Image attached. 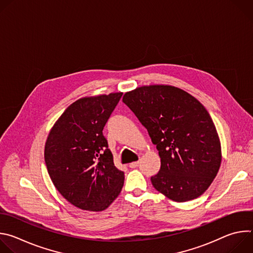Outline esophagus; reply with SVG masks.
<instances>
[{"instance_id":"1","label":"esophagus","mask_w":253,"mask_h":253,"mask_svg":"<svg viewBox=\"0 0 253 253\" xmlns=\"http://www.w3.org/2000/svg\"><path fill=\"white\" fill-rule=\"evenodd\" d=\"M138 165H139V162L136 161V162L130 163V164H129V167H130V168H136V167H138Z\"/></svg>"}]
</instances>
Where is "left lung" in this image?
Instances as JSON below:
<instances>
[{
	"mask_svg": "<svg viewBox=\"0 0 253 253\" xmlns=\"http://www.w3.org/2000/svg\"><path fill=\"white\" fill-rule=\"evenodd\" d=\"M149 133L161 159L151 177L154 188L185 202L202 195L221 163L215 125L204 106L187 92L167 85L143 86L123 97Z\"/></svg>",
	"mask_w": 253,
	"mask_h": 253,
	"instance_id": "obj_1",
	"label": "left lung"
}]
</instances>
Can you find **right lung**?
Wrapping results in <instances>:
<instances>
[{
    "label": "right lung",
    "mask_w": 253,
    "mask_h": 253,
    "mask_svg": "<svg viewBox=\"0 0 253 253\" xmlns=\"http://www.w3.org/2000/svg\"><path fill=\"white\" fill-rule=\"evenodd\" d=\"M122 93L82 98L71 104L51 129L45 162L57 190L71 204L102 211L119 195L124 172L114 165L103 129Z\"/></svg>",
    "instance_id": "right-lung-1"
}]
</instances>
